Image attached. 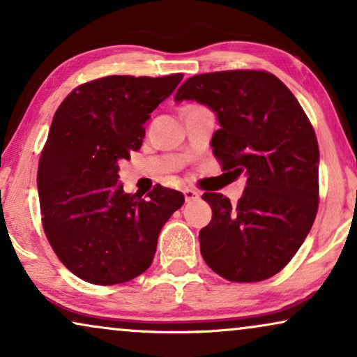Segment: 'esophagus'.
<instances>
[{"label": "esophagus", "mask_w": 357, "mask_h": 357, "mask_svg": "<svg viewBox=\"0 0 357 357\" xmlns=\"http://www.w3.org/2000/svg\"><path fill=\"white\" fill-rule=\"evenodd\" d=\"M183 195H185V202H195V199L199 198V193L197 190H192V188H185L183 190Z\"/></svg>", "instance_id": "obj_1"}]
</instances>
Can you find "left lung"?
I'll return each mask as SVG.
<instances>
[{
  "instance_id": "1",
  "label": "left lung",
  "mask_w": 357,
  "mask_h": 357,
  "mask_svg": "<svg viewBox=\"0 0 357 357\" xmlns=\"http://www.w3.org/2000/svg\"><path fill=\"white\" fill-rule=\"evenodd\" d=\"M175 100H197L218 115L211 146L222 170L245 172L237 204L204 193L211 222L199 231L206 265L224 280L257 282L280 273L310 232L319 209V143L294 94L255 70L188 77Z\"/></svg>"
}]
</instances>
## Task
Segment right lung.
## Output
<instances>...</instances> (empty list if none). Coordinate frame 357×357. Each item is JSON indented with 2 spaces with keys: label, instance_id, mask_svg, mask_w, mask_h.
Returning <instances> with one entry per match:
<instances>
[{
  "label": "right lung",
  "instance_id": "obj_1",
  "mask_svg": "<svg viewBox=\"0 0 357 357\" xmlns=\"http://www.w3.org/2000/svg\"><path fill=\"white\" fill-rule=\"evenodd\" d=\"M183 75L105 76L77 86L53 115L37 170L42 226L60 261L91 284L131 281L153 263L160 229L185 198L119 185V160L143 144L149 114Z\"/></svg>",
  "mask_w": 357,
  "mask_h": 357
}]
</instances>
